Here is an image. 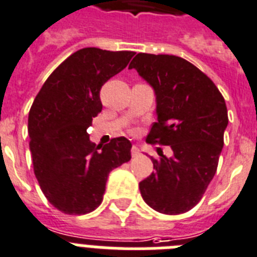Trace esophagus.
Segmentation results:
<instances>
[{"label": "esophagus", "instance_id": "1", "mask_svg": "<svg viewBox=\"0 0 257 257\" xmlns=\"http://www.w3.org/2000/svg\"><path fill=\"white\" fill-rule=\"evenodd\" d=\"M131 155H133V157H138V156H140V151L137 146H134L133 148H131Z\"/></svg>", "mask_w": 257, "mask_h": 257}]
</instances>
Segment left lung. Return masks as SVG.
Listing matches in <instances>:
<instances>
[{"label":"left lung","mask_w":257,"mask_h":257,"mask_svg":"<svg viewBox=\"0 0 257 257\" xmlns=\"http://www.w3.org/2000/svg\"><path fill=\"white\" fill-rule=\"evenodd\" d=\"M128 69L155 89L157 122L147 143L170 146L172 157L151 159L153 172L139 183L143 200L164 214L188 212L216 174L229 118L225 98L191 62L169 54L138 53Z\"/></svg>","instance_id":"left-lung-1"}]
</instances>
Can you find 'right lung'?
<instances>
[{
  "label": "right lung",
  "instance_id": "add662e5",
  "mask_svg": "<svg viewBox=\"0 0 257 257\" xmlns=\"http://www.w3.org/2000/svg\"><path fill=\"white\" fill-rule=\"evenodd\" d=\"M134 52L83 48L49 75L28 114L36 179L52 205L85 214L101 204L109 173L131 159V143L114 138L100 150L87 128L102 109L100 89L128 65Z\"/></svg>",
  "mask_w": 257,
  "mask_h": 257
}]
</instances>
